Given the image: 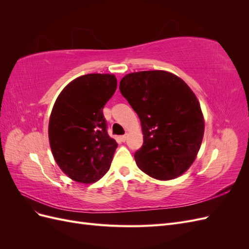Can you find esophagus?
<instances>
[{"label": "esophagus", "mask_w": 249, "mask_h": 249, "mask_svg": "<svg viewBox=\"0 0 249 249\" xmlns=\"http://www.w3.org/2000/svg\"><path fill=\"white\" fill-rule=\"evenodd\" d=\"M126 138H127V135H123V136L120 137V140H122L123 142H124L126 140Z\"/></svg>", "instance_id": "obj_1"}]
</instances>
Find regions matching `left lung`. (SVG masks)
<instances>
[{
    "mask_svg": "<svg viewBox=\"0 0 249 249\" xmlns=\"http://www.w3.org/2000/svg\"><path fill=\"white\" fill-rule=\"evenodd\" d=\"M119 89L141 122L143 145L134 156L139 169L159 180L182 176L196 159L205 133L196 95L166 71L127 73Z\"/></svg>",
    "mask_w": 249,
    "mask_h": 249,
    "instance_id": "8db88e82",
    "label": "left lung"
}]
</instances>
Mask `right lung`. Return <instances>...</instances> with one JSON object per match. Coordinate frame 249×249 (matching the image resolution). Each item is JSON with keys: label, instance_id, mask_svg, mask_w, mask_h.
Instances as JSON below:
<instances>
[{"label": "right lung", "instance_id": "obj_1", "mask_svg": "<svg viewBox=\"0 0 249 249\" xmlns=\"http://www.w3.org/2000/svg\"><path fill=\"white\" fill-rule=\"evenodd\" d=\"M116 87L114 74H84L63 88L52 109V154L60 169L74 182L95 183L111 166L117 143L107 133L103 109Z\"/></svg>", "mask_w": 249, "mask_h": 249}]
</instances>
